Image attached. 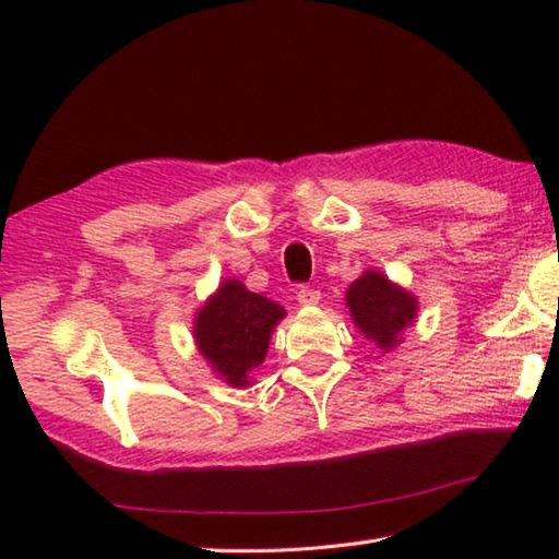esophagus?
Wrapping results in <instances>:
<instances>
[{"instance_id": "esophagus-1", "label": "esophagus", "mask_w": 559, "mask_h": 559, "mask_svg": "<svg viewBox=\"0 0 559 559\" xmlns=\"http://www.w3.org/2000/svg\"><path fill=\"white\" fill-rule=\"evenodd\" d=\"M296 298H298L300 306H316V302L320 300V290H316V288H300Z\"/></svg>"}]
</instances>
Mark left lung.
<instances>
[{"mask_svg": "<svg viewBox=\"0 0 559 559\" xmlns=\"http://www.w3.org/2000/svg\"><path fill=\"white\" fill-rule=\"evenodd\" d=\"M347 308L355 325L382 349L400 343V333L416 316V300L382 273L367 271L347 288Z\"/></svg>", "mask_w": 559, "mask_h": 559, "instance_id": "left-lung-1", "label": "left lung"}]
</instances>
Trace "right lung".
Instances as JSON below:
<instances>
[{"mask_svg": "<svg viewBox=\"0 0 559 559\" xmlns=\"http://www.w3.org/2000/svg\"><path fill=\"white\" fill-rule=\"evenodd\" d=\"M286 316L278 302L226 281L197 313L194 337L200 353L226 382L249 384V372L266 357L271 330Z\"/></svg>", "mask_w": 559, "mask_h": 559, "instance_id": "1", "label": "right lung"}]
</instances>
